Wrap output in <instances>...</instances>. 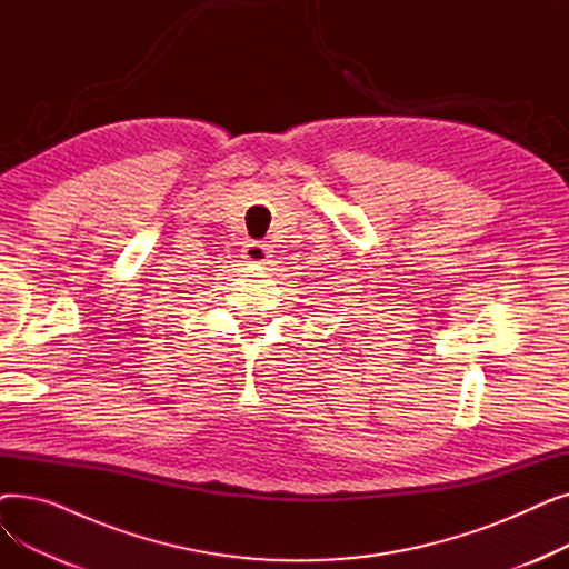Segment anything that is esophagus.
Returning <instances> with one entry per match:
<instances>
[{
  "label": "esophagus",
  "mask_w": 569,
  "mask_h": 569,
  "mask_svg": "<svg viewBox=\"0 0 569 569\" xmlns=\"http://www.w3.org/2000/svg\"><path fill=\"white\" fill-rule=\"evenodd\" d=\"M242 258L249 262V264H267L269 258H272V251H269L267 244H260V242H251L242 249Z\"/></svg>",
  "instance_id": "obj_1"
}]
</instances>
